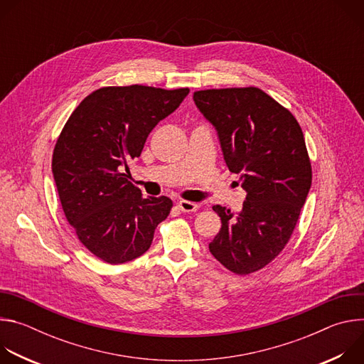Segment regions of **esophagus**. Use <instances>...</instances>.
Segmentation results:
<instances>
[{
  "label": "esophagus",
  "instance_id": "obj_1",
  "mask_svg": "<svg viewBox=\"0 0 364 364\" xmlns=\"http://www.w3.org/2000/svg\"><path fill=\"white\" fill-rule=\"evenodd\" d=\"M178 209L184 213H191V212H196L198 209V204L193 203V201H187V200H180L178 201Z\"/></svg>",
  "mask_w": 364,
  "mask_h": 364
}]
</instances>
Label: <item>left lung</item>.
Wrapping results in <instances>:
<instances>
[{
	"label": "left lung",
	"instance_id": "left-lung-1",
	"mask_svg": "<svg viewBox=\"0 0 364 364\" xmlns=\"http://www.w3.org/2000/svg\"><path fill=\"white\" fill-rule=\"evenodd\" d=\"M193 99L247 193L240 213L213 205L222 228L209 249L233 274L249 275L274 261L296 226L313 180L304 134L287 108L253 86L197 90Z\"/></svg>",
	"mask_w": 364,
	"mask_h": 364
}]
</instances>
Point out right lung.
<instances>
[{
    "mask_svg": "<svg viewBox=\"0 0 364 364\" xmlns=\"http://www.w3.org/2000/svg\"><path fill=\"white\" fill-rule=\"evenodd\" d=\"M188 92L100 87L79 103L59 135L51 171L65 216L82 245L103 262L125 264L145 253L155 228L170 215L171 198H145L124 170Z\"/></svg>",
    "mask_w": 364,
    "mask_h": 364,
    "instance_id": "1",
    "label": "right lung"
}]
</instances>
